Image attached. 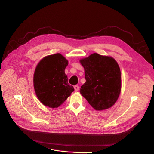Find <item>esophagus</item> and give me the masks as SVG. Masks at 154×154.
<instances>
[{"mask_svg":"<svg viewBox=\"0 0 154 154\" xmlns=\"http://www.w3.org/2000/svg\"><path fill=\"white\" fill-rule=\"evenodd\" d=\"M74 89H75V91H78L79 89V86H77V85H75Z\"/></svg>","mask_w":154,"mask_h":154,"instance_id":"obj_1","label":"esophagus"}]
</instances>
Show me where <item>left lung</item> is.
Here are the masks:
<instances>
[{"instance_id":"left-lung-1","label":"left lung","mask_w":154,"mask_h":154,"mask_svg":"<svg viewBox=\"0 0 154 154\" xmlns=\"http://www.w3.org/2000/svg\"><path fill=\"white\" fill-rule=\"evenodd\" d=\"M85 68L86 82L80 92L96 110L112 107L119 96L121 88L120 68L111 57L93 54L80 60Z\"/></svg>"}]
</instances>
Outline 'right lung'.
<instances>
[{
  "label": "right lung",
  "instance_id": "right-lung-1",
  "mask_svg": "<svg viewBox=\"0 0 154 154\" xmlns=\"http://www.w3.org/2000/svg\"><path fill=\"white\" fill-rule=\"evenodd\" d=\"M68 60L60 54L48 55L37 64L33 86L38 100L45 106L57 108L74 91L64 73Z\"/></svg>",
  "mask_w": 154,
  "mask_h": 154
}]
</instances>
